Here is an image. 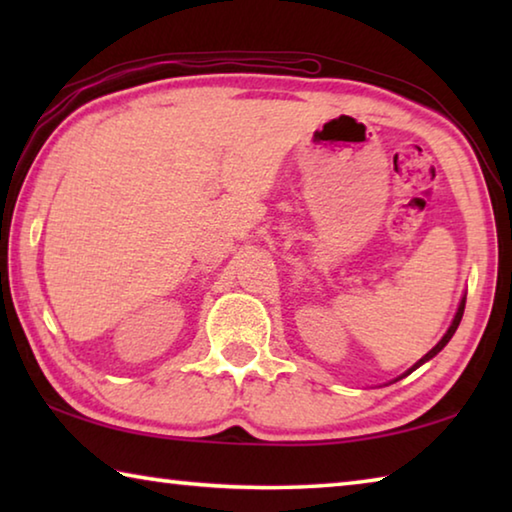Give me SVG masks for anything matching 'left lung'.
<instances>
[{
  "instance_id": "obj_1",
  "label": "left lung",
  "mask_w": 512,
  "mask_h": 512,
  "mask_svg": "<svg viewBox=\"0 0 512 512\" xmlns=\"http://www.w3.org/2000/svg\"><path fill=\"white\" fill-rule=\"evenodd\" d=\"M463 311H465V298L461 300V305H458V311H456V316H454V323L452 325H449V329H447V334L443 336V339H440L438 341V345H436V348H431L427 354H424V357L418 361V363H415V366L411 368V370H415V368H420L422 366V363L424 361H429V359H433V357H436V354L440 352V350H443L445 348V345L449 343V339H452V336H454V332H456V327H458V323H461V318H463ZM409 370V372H411ZM409 372H406V375H409Z\"/></svg>"
}]
</instances>
